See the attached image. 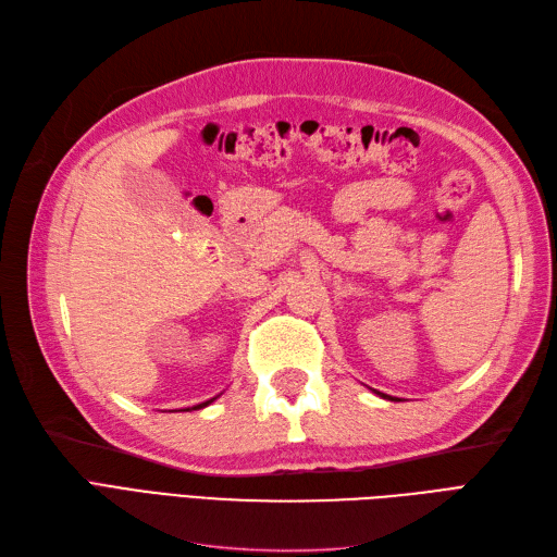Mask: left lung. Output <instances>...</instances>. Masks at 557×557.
Returning a JSON list of instances; mask_svg holds the SVG:
<instances>
[{
	"mask_svg": "<svg viewBox=\"0 0 557 557\" xmlns=\"http://www.w3.org/2000/svg\"><path fill=\"white\" fill-rule=\"evenodd\" d=\"M379 395H381V397H383V399H385V397H387V395H383V393H379ZM387 399H393V397H387Z\"/></svg>",
	"mask_w": 557,
	"mask_h": 557,
	"instance_id": "8db88e82",
	"label": "left lung"
}]
</instances>
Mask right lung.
Masks as SVG:
<instances>
[{
  "label": "right lung",
  "instance_id": "add662e5",
  "mask_svg": "<svg viewBox=\"0 0 557 557\" xmlns=\"http://www.w3.org/2000/svg\"><path fill=\"white\" fill-rule=\"evenodd\" d=\"M213 399H215V397H213ZM213 399H207V401H201V404H197V407H193V409H181V411H197V409H205V407H209V404H211Z\"/></svg>",
  "mask_w": 557,
  "mask_h": 557
}]
</instances>
